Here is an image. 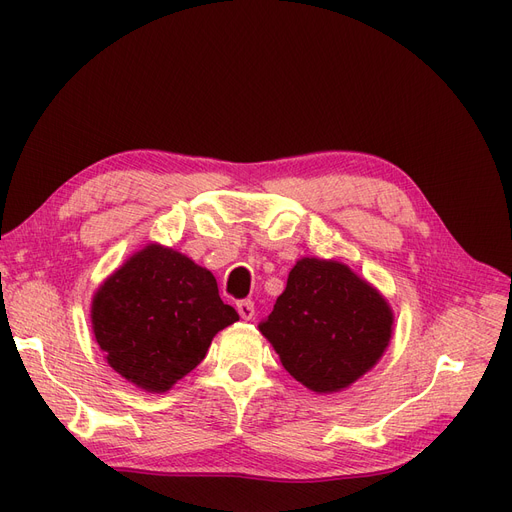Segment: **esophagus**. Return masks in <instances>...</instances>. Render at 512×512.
<instances>
[{"instance_id":"esophagus-1","label":"esophagus","mask_w":512,"mask_h":512,"mask_svg":"<svg viewBox=\"0 0 512 512\" xmlns=\"http://www.w3.org/2000/svg\"><path fill=\"white\" fill-rule=\"evenodd\" d=\"M236 309H238V315L242 319H253L255 317V303L251 299H242L236 303Z\"/></svg>"}]
</instances>
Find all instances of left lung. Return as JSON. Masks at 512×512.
<instances>
[{
  "label": "left lung",
  "mask_w": 512,
  "mask_h": 512,
  "mask_svg": "<svg viewBox=\"0 0 512 512\" xmlns=\"http://www.w3.org/2000/svg\"><path fill=\"white\" fill-rule=\"evenodd\" d=\"M259 330L294 380L313 392H336L378 363L392 311L346 265L305 257Z\"/></svg>",
  "instance_id": "8db88e82"
}]
</instances>
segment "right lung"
<instances>
[{
  "label": "right lung",
  "mask_w": 512,
  "mask_h": 512,
  "mask_svg": "<svg viewBox=\"0 0 512 512\" xmlns=\"http://www.w3.org/2000/svg\"><path fill=\"white\" fill-rule=\"evenodd\" d=\"M91 317L107 363L134 386L166 392L238 313L220 299L211 272L151 245L97 290Z\"/></svg>",
  "instance_id": "obj_1"
}]
</instances>
